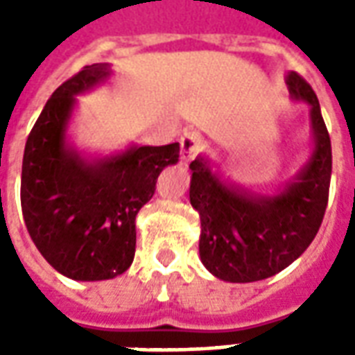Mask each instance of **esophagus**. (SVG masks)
I'll return each instance as SVG.
<instances>
[{
  "label": "esophagus",
  "instance_id": "1",
  "mask_svg": "<svg viewBox=\"0 0 355 355\" xmlns=\"http://www.w3.org/2000/svg\"><path fill=\"white\" fill-rule=\"evenodd\" d=\"M203 150L201 135L198 131L184 132V137L180 139V155L184 162H192L196 155Z\"/></svg>",
  "mask_w": 355,
  "mask_h": 355
}]
</instances>
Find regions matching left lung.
<instances>
[{
	"instance_id": "8db88e82",
	"label": "left lung",
	"mask_w": 355,
	"mask_h": 355,
	"mask_svg": "<svg viewBox=\"0 0 355 355\" xmlns=\"http://www.w3.org/2000/svg\"><path fill=\"white\" fill-rule=\"evenodd\" d=\"M291 96L310 106L313 152L298 175L272 196L228 184L205 157L190 163V203L200 213V257L218 279H266L304 253L320 230L331 184V139L313 89L297 72L285 78Z\"/></svg>"
}]
</instances>
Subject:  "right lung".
<instances>
[{"mask_svg": "<svg viewBox=\"0 0 355 355\" xmlns=\"http://www.w3.org/2000/svg\"><path fill=\"white\" fill-rule=\"evenodd\" d=\"M110 64L85 66L51 94L28 135L20 203L28 234L57 272L101 282L131 266L135 218L152 200L157 177L178 162V142L131 146L89 162L66 140L76 94L108 80Z\"/></svg>", "mask_w": 355, "mask_h": 355, "instance_id": "obj_1", "label": "right lung"}]
</instances>
